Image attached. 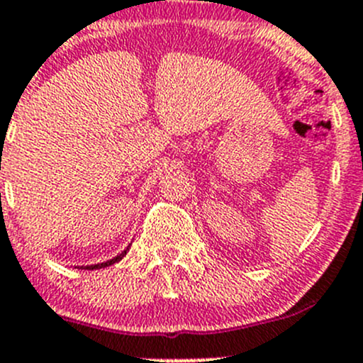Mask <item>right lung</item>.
Here are the masks:
<instances>
[{"instance_id":"add662e5","label":"right lung","mask_w":363,"mask_h":363,"mask_svg":"<svg viewBox=\"0 0 363 363\" xmlns=\"http://www.w3.org/2000/svg\"><path fill=\"white\" fill-rule=\"evenodd\" d=\"M125 254H127V250H123V252L120 254V256H116V258H113V259H109V262H105V263H98V265H87V267H84V269H87V270H96V269H105V267H109V265H114V263L116 262H120L121 258H123Z\"/></svg>"}]
</instances>
